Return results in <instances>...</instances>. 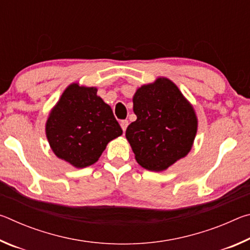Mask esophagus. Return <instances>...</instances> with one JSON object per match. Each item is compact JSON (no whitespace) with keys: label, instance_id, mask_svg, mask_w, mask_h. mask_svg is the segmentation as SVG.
<instances>
[{"label":"esophagus","instance_id":"34e87169","mask_svg":"<svg viewBox=\"0 0 250 250\" xmlns=\"http://www.w3.org/2000/svg\"><path fill=\"white\" fill-rule=\"evenodd\" d=\"M128 125H129V121L128 120H121L120 121V125H121V128H122V130H124V131L126 130V126H128Z\"/></svg>","mask_w":250,"mask_h":250}]
</instances>
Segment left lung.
Instances as JSON below:
<instances>
[{
  "label": "left lung",
  "instance_id": "obj_1",
  "mask_svg": "<svg viewBox=\"0 0 250 250\" xmlns=\"http://www.w3.org/2000/svg\"><path fill=\"white\" fill-rule=\"evenodd\" d=\"M133 111L137 120L126 128L125 137L141 167L163 171L188 153L197 119L171 80L159 78L139 88L133 97Z\"/></svg>",
  "mask_w": 250,
  "mask_h": 250
}]
</instances>
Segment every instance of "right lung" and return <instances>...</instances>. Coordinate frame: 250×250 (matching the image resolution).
Here are the masks:
<instances>
[{"instance_id": "add662e5", "label": "right lung", "mask_w": 250, "mask_h": 250, "mask_svg": "<svg viewBox=\"0 0 250 250\" xmlns=\"http://www.w3.org/2000/svg\"><path fill=\"white\" fill-rule=\"evenodd\" d=\"M122 134L111 108L96 88L73 83L64 91L46 124L54 153L76 167L98 161L109 141Z\"/></svg>"}]
</instances>
